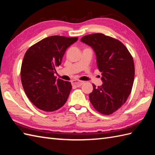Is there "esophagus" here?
<instances>
[{
  "label": "esophagus",
  "instance_id": "obj_1",
  "mask_svg": "<svg viewBox=\"0 0 155 155\" xmlns=\"http://www.w3.org/2000/svg\"><path fill=\"white\" fill-rule=\"evenodd\" d=\"M84 83L83 81H78V80H74L72 82V86H74V87H81L82 84Z\"/></svg>",
  "mask_w": 155,
  "mask_h": 155
}]
</instances>
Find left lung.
<instances>
[{
  "instance_id": "obj_1",
  "label": "left lung",
  "mask_w": 155,
  "mask_h": 155,
  "mask_svg": "<svg viewBox=\"0 0 155 155\" xmlns=\"http://www.w3.org/2000/svg\"><path fill=\"white\" fill-rule=\"evenodd\" d=\"M81 41L93 49L103 84L89 94L98 112L110 114L123 105L132 90L134 78L133 57L120 41L101 33L88 35Z\"/></svg>"
}]
</instances>
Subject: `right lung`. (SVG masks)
I'll list each match as a JSON object with an SVG mask.
<instances>
[{
    "label": "right lung",
    "instance_id": "obj_1",
    "mask_svg": "<svg viewBox=\"0 0 155 155\" xmlns=\"http://www.w3.org/2000/svg\"><path fill=\"white\" fill-rule=\"evenodd\" d=\"M77 40V37L51 36L26 52L21 70L22 87L29 100L39 109L54 111L67 102L72 85L70 82L57 79L54 73L67 48Z\"/></svg>",
    "mask_w": 155,
    "mask_h": 155
}]
</instances>
